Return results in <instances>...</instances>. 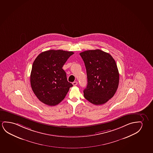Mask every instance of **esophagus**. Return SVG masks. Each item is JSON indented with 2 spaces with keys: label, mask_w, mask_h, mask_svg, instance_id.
<instances>
[{
  "label": "esophagus",
  "mask_w": 153,
  "mask_h": 153,
  "mask_svg": "<svg viewBox=\"0 0 153 153\" xmlns=\"http://www.w3.org/2000/svg\"><path fill=\"white\" fill-rule=\"evenodd\" d=\"M72 85H73L74 86H75V85H78V82L74 81V82H73V83H72Z\"/></svg>",
  "instance_id": "esophagus-1"
}]
</instances>
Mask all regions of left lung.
<instances>
[{"label":"left lung","mask_w":153,"mask_h":153,"mask_svg":"<svg viewBox=\"0 0 153 153\" xmlns=\"http://www.w3.org/2000/svg\"><path fill=\"white\" fill-rule=\"evenodd\" d=\"M87 71L88 84L84 97L95 105H103L113 97L118 89L119 74L111 55L100 50L80 53Z\"/></svg>","instance_id":"left-lung-1"}]
</instances>
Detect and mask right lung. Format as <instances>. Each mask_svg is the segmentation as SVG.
<instances>
[{
    "mask_svg": "<svg viewBox=\"0 0 153 153\" xmlns=\"http://www.w3.org/2000/svg\"><path fill=\"white\" fill-rule=\"evenodd\" d=\"M73 54L52 50L40 53L35 59L30 81L33 91L42 102L50 106L58 105L73 86L68 81L62 67Z\"/></svg>",
    "mask_w": 153,
    "mask_h": 153,
    "instance_id": "obj_1",
    "label": "right lung"
}]
</instances>
